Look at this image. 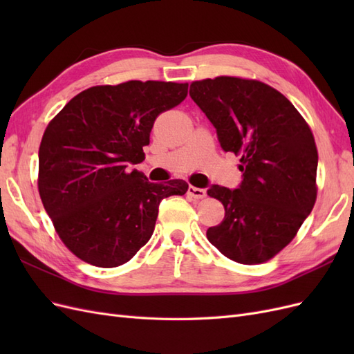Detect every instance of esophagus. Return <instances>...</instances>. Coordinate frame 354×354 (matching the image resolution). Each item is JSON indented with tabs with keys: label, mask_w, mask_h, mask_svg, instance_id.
I'll use <instances>...</instances> for the list:
<instances>
[{
	"label": "esophagus",
	"mask_w": 354,
	"mask_h": 354,
	"mask_svg": "<svg viewBox=\"0 0 354 354\" xmlns=\"http://www.w3.org/2000/svg\"><path fill=\"white\" fill-rule=\"evenodd\" d=\"M187 194L194 199H203V198L207 196V192L205 190L199 189V187H194V186H189Z\"/></svg>",
	"instance_id": "34e87169"
}]
</instances>
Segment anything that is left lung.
<instances>
[{"label":"left lung","mask_w":354,"mask_h":354,"mask_svg":"<svg viewBox=\"0 0 354 354\" xmlns=\"http://www.w3.org/2000/svg\"><path fill=\"white\" fill-rule=\"evenodd\" d=\"M189 94L216 128L223 151L241 155L238 189H208L226 214L207 238L236 263L270 260L294 239L316 202L313 134L294 104L260 81H195Z\"/></svg>","instance_id":"8db88e82"}]
</instances>
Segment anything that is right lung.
Returning a JSON list of instances; mask_svg holds the SVG:
<instances>
[{
    "instance_id": "right-lung-1",
    "label": "right lung",
    "mask_w": 354,
    "mask_h": 354,
    "mask_svg": "<svg viewBox=\"0 0 354 354\" xmlns=\"http://www.w3.org/2000/svg\"><path fill=\"white\" fill-rule=\"evenodd\" d=\"M187 84L128 81L80 93L46 128L38 190L60 239L85 263L116 267L151 239L159 203L185 195V180L151 183L131 165L159 113L180 104Z\"/></svg>"
}]
</instances>
